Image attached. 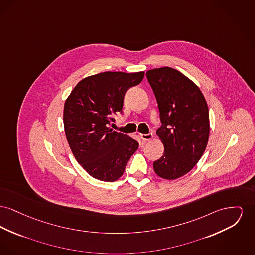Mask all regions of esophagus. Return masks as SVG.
<instances>
[{
    "label": "esophagus",
    "mask_w": 255,
    "mask_h": 255,
    "mask_svg": "<svg viewBox=\"0 0 255 255\" xmlns=\"http://www.w3.org/2000/svg\"><path fill=\"white\" fill-rule=\"evenodd\" d=\"M140 137H141V139L142 140H144V141H149L152 139V137H153V134L152 133H149V134H140Z\"/></svg>",
    "instance_id": "esophagus-1"
}]
</instances>
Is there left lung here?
Segmentation results:
<instances>
[{"label": "left lung", "instance_id": "obj_1", "mask_svg": "<svg viewBox=\"0 0 255 255\" xmlns=\"http://www.w3.org/2000/svg\"><path fill=\"white\" fill-rule=\"evenodd\" d=\"M146 77L162 123L157 135L165 147L153 167L164 179H177L197 164L205 151L210 131L208 106L195 83L173 68L148 70Z\"/></svg>", "mask_w": 255, "mask_h": 255}]
</instances>
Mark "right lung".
I'll list each match as a JSON object with an SVG mask.
<instances>
[{
    "label": "right lung",
    "mask_w": 255,
    "mask_h": 255,
    "mask_svg": "<svg viewBox=\"0 0 255 255\" xmlns=\"http://www.w3.org/2000/svg\"><path fill=\"white\" fill-rule=\"evenodd\" d=\"M144 72L107 71L85 78L71 91L63 111L65 135L71 151L95 179L114 182L125 170L138 142L110 125L122 114L126 91L138 85Z\"/></svg>",
    "instance_id": "right-lung-1"
}]
</instances>
